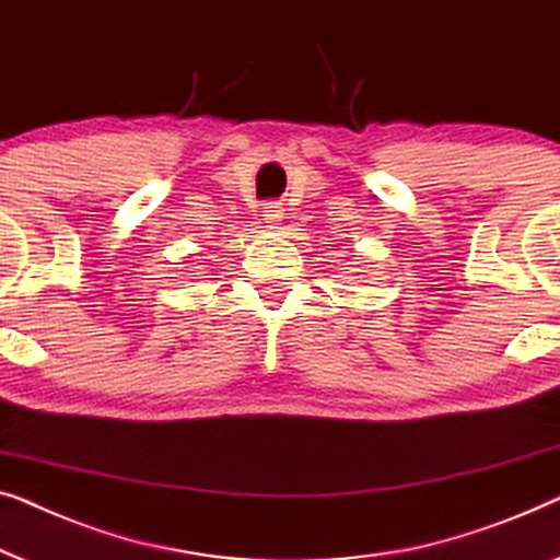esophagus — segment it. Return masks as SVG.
<instances>
[{
  "label": "esophagus",
  "mask_w": 560,
  "mask_h": 560,
  "mask_svg": "<svg viewBox=\"0 0 560 560\" xmlns=\"http://www.w3.org/2000/svg\"><path fill=\"white\" fill-rule=\"evenodd\" d=\"M281 218H283L281 205H279V202H266V208H264V220H266V223L277 225Z\"/></svg>",
  "instance_id": "34e87169"
}]
</instances>
